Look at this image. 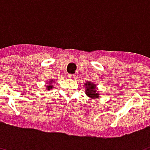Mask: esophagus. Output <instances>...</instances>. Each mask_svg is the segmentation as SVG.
I'll return each instance as SVG.
<instances>
[{"label": "esophagus", "instance_id": "esophagus-1", "mask_svg": "<svg viewBox=\"0 0 150 150\" xmlns=\"http://www.w3.org/2000/svg\"><path fill=\"white\" fill-rule=\"evenodd\" d=\"M75 76H76L75 74H69V75H68V77H69L70 79H75Z\"/></svg>", "mask_w": 150, "mask_h": 150}]
</instances>
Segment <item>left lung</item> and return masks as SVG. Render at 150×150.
Returning <instances> with one entry per match:
<instances>
[{"label":"left lung","mask_w":150,"mask_h":150,"mask_svg":"<svg viewBox=\"0 0 150 150\" xmlns=\"http://www.w3.org/2000/svg\"><path fill=\"white\" fill-rule=\"evenodd\" d=\"M86 86V90H85V93L88 97L91 98H98L99 97V93H98V90L96 88V85L92 83H85Z\"/></svg>","instance_id":"obj_1"}]
</instances>
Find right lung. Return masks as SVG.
<instances>
[{"label":"right lung","instance_id":"add662e5","mask_svg":"<svg viewBox=\"0 0 150 150\" xmlns=\"http://www.w3.org/2000/svg\"><path fill=\"white\" fill-rule=\"evenodd\" d=\"M52 80H51L48 82V83H49V85H47V90L48 91V90H51V89H52L53 88V86L52 85Z\"/></svg>","mask_w":150,"mask_h":150}]
</instances>
